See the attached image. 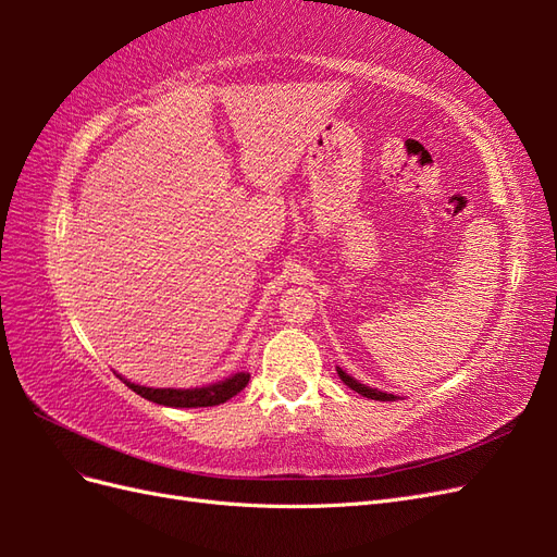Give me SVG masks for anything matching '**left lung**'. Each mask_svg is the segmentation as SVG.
Segmentation results:
<instances>
[{"label":"left lung","mask_w":557,"mask_h":557,"mask_svg":"<svg viewBox=\"0 0 557 557\" xmlns=\"http://www.w3.org/2000/svg\"><path fill=\"white\" fill-rule=\"evenodd\" d=\"M336 374H339V379L350 387V391H356V393H360L362 397H369V399H379V401H395V399H399L397 395H391V393H383V391H376V387H369V385H364V383H360V381H356L352 379L350 374H346L342 367H336Z\"/></svg>","instance_id":"8db88e82"}]
</instances>
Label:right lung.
I'll list each match as a JSON object with an SVG mask.
<instances>
[{
    "instance_id": "obj_1",
    "label": "right lung",
    "mask_w": 557,
    "mask_h": 557,
    "mask_svg": "<svg viewBox=\"0 0 557 557\" xmlns=\"http://www.w3.org/2000/svg\"><path fill=\"white\" fill-rule=\"evenodd\" d=\"M121 376V374H117ZM123 379V376H121ZM250 374L248 372H237L223 381H215L209 385H199V387H148L132 383L127 379L125 385L132 387L134 393L141 395L148 401L162 404V407H174V409H197V407H215V404H223L230 397L242 393L248 385Z\"/></svg>"
}]
</instances>
